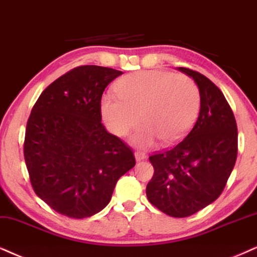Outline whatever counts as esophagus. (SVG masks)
Wrapping results in <instances>:
<instances>
[{"label":"esophagus","mask_w":257,"mask_h":257,"mask_svg":"<svg viewBox=\"0 0 257 257\" xmlns=\"http://www.w3.org/2000/svg\"><path fill=\"white\" fill-rule=\"evenodd\" d=\"M135 159L136 161H142V160H146L147 159V154L144 152H136L135 153Z\"/></svg>","instance_id":"1"}]
</instances>
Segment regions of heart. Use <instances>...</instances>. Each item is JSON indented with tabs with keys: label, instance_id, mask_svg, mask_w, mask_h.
Instances as JSON below:
<instances>
[{
	"label": "heart",
	"instance_id": "b5f03b06",
	"mask_svg": "<svg viewBox=\"0 0 257 257\" xmlns=\"http://www.w3.org/2000/svg\"><path fill=\"white\" fill-rule=\"evenodd\" d=\"M116 93L100 99L106 126L125 136L141 119L132 136L133 145L149 148L180 141L192 128L200 106V93L191 78L170 71L146 70L126 74L116 83Z\"/></svg>",
	"mask_w": 257,
	"mask_h": 257
}]
</instances>
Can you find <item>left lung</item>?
<instances>
[{
    "mask_svg": "<svg viewBox=\"0 0 257 257\" xmlns=\"http://www.w3.org/2000/svg\"><path fill=\"white\" fill-rule=\"evenodd\" d=\"M178 70L199 89V115L183 141L149 158L154 174L146 193L162 212L183 218L210 205L223 192L237 158V125L222 91L209 78L185 67Z\"/></svg>",
    "mask_w": 257,
    "mask_h": 257,
    "instance_id": "8db88e82",
    "label": "left lung"
}]
</instances>
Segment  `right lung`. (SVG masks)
Listing matches in <instances>:
<instances>
[{"mask_svg":"<svg viewBox=\"0 0 257 257\" xmlns=\"http://www.w3.org/2000/svg\"><path fill=\"white\" fill-rule=\"evenodd\" d=\"M121 71L85 65L42 91L32 109L24 154L37 196L70 218L102 211L135 166L132 149L102 124L103 91Z\"/></svg>","mask_w":257,"mask_h":257,"instance_id":"right-lung-1","label":"right lung"}]
</instances>
